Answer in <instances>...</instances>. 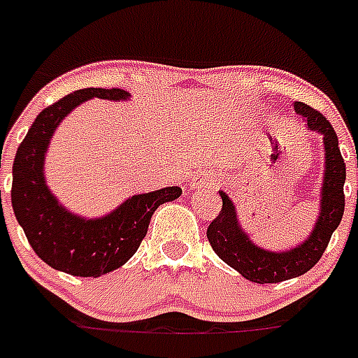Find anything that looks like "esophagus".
I'll list each match as a JSON object with an SVG mask.
<instances>
[{"label":"esophagus","instance_id":"obj_1","mask_svg":"<svg viewBox=\"0 0 358 358\" xmlns=\"http://www.w3.org/2000/svg\"><path fill=\"white\" fill-rule=\"evenodd\" d=\"M214 185V177L207 171H199L197 176H194L190 179V190L197 192V190H203V188H210Z\"/></svg>","mask_w":358,"mask_h":358}]
</instances>
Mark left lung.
Wrapping results in <instances>:
<instances>
[{"mask_svg": "<svg viewBox=\"0 0 358 358\" xmlns=\"http://www.w3.org/2000/svg\"><path fill=\"white\" fill-rule=\"evenodd\" d=\"M294 110L307 122L308 131L322 134L324 140V179L320 187V213L307 238L290 250L271 251L260 248L240 225L236 207L224 190H220V197L224 203L222 210L207 229V238L216 255L248 281L259 285L288 281L307 273L322 259L331 234L336 231L344 216L345 162L340 155L338 136L324 114L308 107L307 103L296 101Z\"/></svg>", "mask_w": 358, "mask_h": 358, "instance_id": "1", "label": "left lung"}]
</instances>
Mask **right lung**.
Wrapping results in <instances>:
<instances>
[{
  "instance_id": "right-lung-1",
  "label": "right lung",
  "mask_w": 358,
  "mask_h": 358,
  "mask_svg": "<svg viewBox=\"0 0 358 358\" xmlns=\"http://www.w3.org/2000/svg\"><path fill=\"white\" fill-rule=\"evenodd\" d=\"M94 98L127 101L131 94L122 88H83L68 94L36 116L13 164V210L31 248L53 270L76 277H101L124 266L138 250L153 213L182 194L179 187L134 194L98 218L71 213L57 199L45 182L48 148L62 120Z\"/></svg>"
}]
</instances>
